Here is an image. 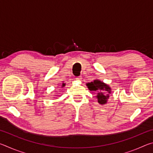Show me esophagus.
<instances>
[{
    "label": "esophagus",
    "mask_w": 153,
    "mask_h": 153,
    "mask_svg": "<svg viewBox=\"0 0 153 153\" xmlns=\"http://www.w3.org/2000/svg\"><path fill=\"white\" fill-rule=\"evenodd\" d=\"M76 80H78V81H82V76H78V77H77V78L76 79Z\"/></svg>",
    "instance_id": "1"
}]
</instances>
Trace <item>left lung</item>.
<instances>
[{
	"label": "left lung",
	"mask_w": 153,
	"mask_h": 153,
	"mask_svg": "<svg viewBox=\"0 0 153 153\" xmlns=\"http://www.w3.org/2000/svg\"><path fill=\"white\" fill-rule=\"evenodd\" d=\"M86 86L90 91L97 92V95L96 97L97 98L98 102L99 104L105 105L107 102V100L109 98V94L111 93V88L108 85L100 81L99 79H94L92 82L87 83ZM103 91H106L108 92L105 95L104 93L102 92Z\"/></svg>",
	"instance_id": "8db88e82"
}]
</instances>
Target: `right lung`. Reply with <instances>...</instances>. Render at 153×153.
<instances>
[{
	"instance_id": "1",
	"label": "right lung",
	"mask_w": 153,
	"mask_h": 153,
	"mask_svg": "<svg viewBox=\"0 0 153 153\" xmlns=\"http://www.w3.org/2000/svg\"><path fill=\"white\" fill-rule=\"evenodd\" d=\"M65 86V83H63V84H62L61 87H64Z\"/></svg>"
}]
</instances>
